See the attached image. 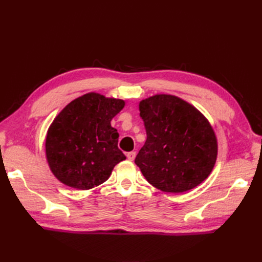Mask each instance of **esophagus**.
<instances>
[{"mask_svg":"<svg viewBox=\"0 0 262 262\" xmlns=\"http://www.w3.org/2000/svg\"><path fill=\"white\" fill-rule=\"evenodd\" d=\"M126 157H127V159H128V160L133 161V160L135 159V157H136V152H134V150H132V152L126 153Z\"/></svg>","mask_w":262,"mask_h":262,"instance_id":"34e87169","label":"esophagus"}]
</instances>
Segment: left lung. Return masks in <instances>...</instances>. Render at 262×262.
<instances>
[{"label":"left lung","mask_w":262,"mask_h":262,"mask_svg":"<svg viewBox=\"0 0 262 262\" xmlns=\"http://www.w3.org/2000/svg\"><path fill=\"white\" fill-rule=\"evenodd\" d=\"M146 141L136 156L146 181L171 193L191 190L211 173L217 155L214 132L196 108L170 94L139 104Z\"/></svg>","instance_id":"1"}]
</instances>
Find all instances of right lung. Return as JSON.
<instances>
[{"label": "right lung", "instance_id": "right-lung-1", "mask_svg": "<svg viewBox=\"0 0 262 262\" xmlns=\"http://www.w3.org/2000/svg\"><path fill=\"white\" fill-rule=\"evenodd\" d=\"M124 104L90 92L68 104L55 118L48 130L46 154L59 182L79 190L94 188L126 159L118 147L119 133L110 124Z\"/></svg>", "mask_w": 262, "mask_h": 262}]
</instances>
